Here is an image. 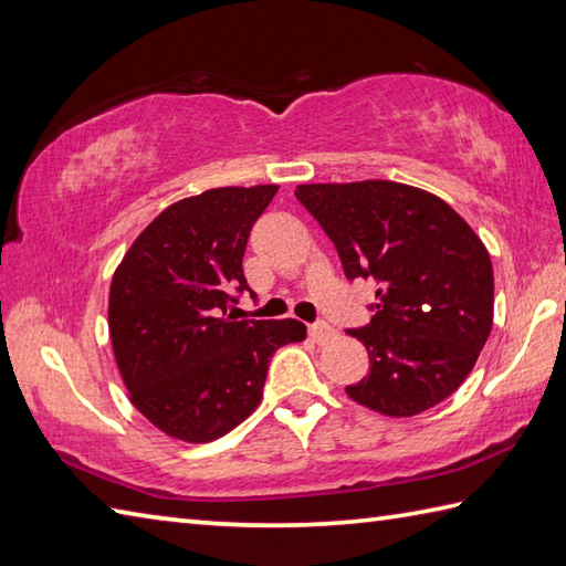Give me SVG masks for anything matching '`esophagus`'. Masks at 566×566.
<instances>
[{"label": "esophagus", "mask_w": 566, "mask_h": 566, "mask_svg": "<svg viewBox=\"0 0 566 566\" xmlns=\"http://www.w3.org/2000/svg\"><path fill=\"white\" fill-rule=\"evenodd\" d=\"M308 335H311V338H314L316 343H326V340L333 338L335 331L328 326V323H314V326H308Z\"/></svg>", "instance_id": "34e87169"}]
</instances>
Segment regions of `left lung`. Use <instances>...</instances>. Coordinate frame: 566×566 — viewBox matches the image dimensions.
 Instances as JSON below:
<instances>
[{
  "label": "left lung",
  "instance_id": "8db88e82",
  "mask_svg": "<svg viewBox=\"0 0 566 566\" xmlns=\"http://www.w3.org/2000/svg\"><path fill=\"white\" fill-rule=\"evenodd\" d=\"M296 199L338 248L347 280L375 276V316L350 331L369 371L345 387L359 406L408 418L448 399L494 323L489 250L450 203L411 185H298Z\"/></svg>",
  "mask_w": 566,
  "mask_h": 566
}]
</instances>
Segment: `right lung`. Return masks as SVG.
Masks as SVG:
<instances>
[{"label": "right lung", "instance_id": "obj_1", "mask_svg": "<svg viewBox=\"0 0 566 566\" xmlns=\"http://www.w3.org/2000/svg\"><path fill=\"white\" fill-rule=\"evenodd\" d=\"M276 185L219 187L175 201L146 226L109 290V335L128 399L165 436L211 442L255 411L276 347L296 318L233 321L248 235Z\"/></svg>", "mask_w": 566, "mask_h": 566}]
</instances>
